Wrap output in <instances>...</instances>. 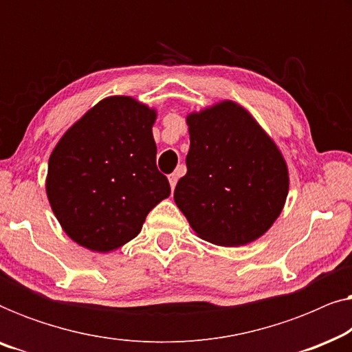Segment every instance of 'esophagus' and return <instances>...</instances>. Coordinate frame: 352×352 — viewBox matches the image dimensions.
Segmentation results:
<instances>
[{"label": "esophagus", "mask_w": 352, "mask_h": 352, "mask_svg": "<svg viewBox=\"0 0 352 352\" xmlns=\"http://www.w3.org/2000/svg\"><path fill=\"white\" fill-rule=\"evenodd\" d=\"M168 181H170V187H171V190H175L176 182H177V173H173V175L168 176Z\"/></svg>", "instance_id": "obj_1"}]
</instances>
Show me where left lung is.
<instances>
[{
	"label": "left lung",
	"instance_id": "1",
	"mask_svg": "<svg viewBox=\"0 0 352 352\" xmlns=\"http://www.w3.org/2000/svg\"><path fill=\"white\" fill-rule=\"evenodd\" d=\"M190 148L175 201L200 239L221 247L258 240L280 216L290 187L280 148L252 113L219 100L186 117Z\"/></svg>",
	"mask_w": 352,
	"mask_h": 352
}]
</instances>
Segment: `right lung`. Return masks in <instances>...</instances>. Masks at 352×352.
Listing matches in <instances>:
<instances>
[{
	"label": "right lung",
	"instance_id": "1",
	"mask_svg": "<svg viewBox=\"0 0 352 352\" xmlns=\"http://www.w3.org/2000/svg\"><path fill=\"white\" fill-rule=\"evenodd\" d=\"M157 110L131 96L99 100L52 148L46 195L64 232L91 252L110 253L141 232L170 197L157 170Z\"/></svg>",
	"mask_w": 352,
	"mask_h": 352
}]
</instances>
